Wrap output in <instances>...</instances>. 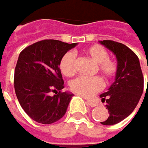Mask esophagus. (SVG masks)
Here are the masks:
<instances>
[{
	"mask_svg": "<svg viewBox=\"0 0 148 148\" xmlns=\"http://www.w3.org/2000/svg\"><path fill=\"white\" fill-rule=\"evenodd\" d=\"M86 103H87V105H89V106H91V107H96L97 105H98L96 102H94L92 101H90V100H87Z\"/></svg>",
	"mask_w": 148,
	"mask_h": 148,
	"instance_id": "obj_1",
	"label": "esophagus"
}]
</instances>
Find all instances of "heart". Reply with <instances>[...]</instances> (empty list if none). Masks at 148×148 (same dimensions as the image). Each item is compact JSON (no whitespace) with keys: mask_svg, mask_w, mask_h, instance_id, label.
Instances as JSON below:
<instances>
[{"mask_svg":"<svg viewBox=\"0 0 148 148\" xmlns=\"http://www.w3.org/2000/svg\"><path fill=\"white\" fill-rule=\"evenodd\" d=\"M84 53L97 64V69L106 80L114 77L119 69L118 62L109 57V52L103 46L96 44L87 47ZM61 73L65 76H73L76 72V58L73 52L65 53L59 64ZM72 92L76 94L91 97L103 88V82L99 76H79L70 84Z\"/></svg>","mask_w":148,"mask_h":148,"instance_id":"obj_1","label":"heart"}]
</instances>
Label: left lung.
Masks as SVG:
<instances>
[{
	"instance_id": "1",
	"label": "left lung",
	"mask_w": 148,
	"mask_h": 148,
	"mask_svg": "<svg viewBox=\"0 0 148 148\" xmlns=\"http://www.w3.org/2000/svg\"><path fill=\"white\" fill-rule=\"evenodd\" d=\"M101 43L116 55L119 65L115 82L109 92L100 95L109 110L108 119L101 123L114 125L130 116L137 107L144 91V77L138 57L130 47L113 40Z\"/></svg>"
}]
</instances>
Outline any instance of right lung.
<instances>
[{"label": "right lung", "instance_id": "obj_1", "mask_svg": "<svg viewBox=\"0 0 148 148\" xmlns=\"http://www.w3.org/2000/svg\"><path fill=\"white\" fill-rule=\"evenodd\" d=\"M56 39H44L25 47L14 72V88L21 108L33 120L52 124L66 112L73 94L64 92L59 64L63 56L75 47ZM50 92H55L54 96Z\"/></svg>", "mask_w": 148, "mask_h": 148}]
</instances>
